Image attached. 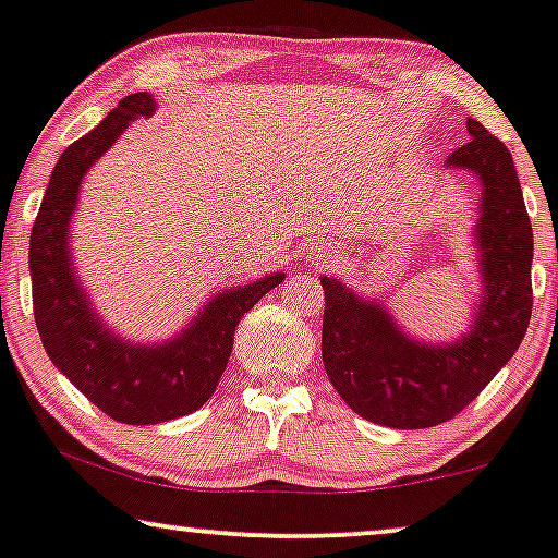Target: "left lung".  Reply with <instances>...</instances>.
Here are the masks:
<instances>
[{
	"label": "left lung",
	"instance_id": "1",
	"mask_svg": "<svg viewBox=\"0 0 558 558\" xmlns=\"http://www.w3.org/2000/svg\"><path fill=\"white\" fill-rule=\"evenodd\" d=\"M469 144L446 159L482 182L474 223L478 293L474 319L450 342L407 335L378 299L322 275V361L352 412L397 429L453 420L505 368L533 312V229L510 151L469 118Z\"/></svg>",
	"mask_w": 558,
	"mask_h": 558
}]
</instances>
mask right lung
<instances>
[{"label": "right lung", "instance_id": "right-lung-1", "mask_svg": "<svg viewBox=\"0 0 558 558\" xmlns=\"http://www.w3.org/2000/svg\"><path fill=\"white\" fill-rule=\"evenodd\" d=\"M149 92L123 97L105 121L56 161L31 234L33 314L51 363L105 414L125 425H159L201 409L227 371L234 331L255 303L283 283L270 272L216 293L161 342H131L92 306L72 255V216L84 174L136 118H151Z\"/></svg>", "mask_w": 558, "mask_h": 558}]
</instances>
